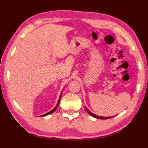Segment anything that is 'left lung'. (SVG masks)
<instances>
[{
    "mask_svg": "<svg viewBox=\"0 0 148 148\" xmlns=\"http://www.w3.org/2000/svg\"><path fill=\"white\" fill-rule=\"evenodd\" d=\"M86 108V110H87V112H88L89 114H90L91 116H92L93 117H94V118H96V119H110V118H112V116H108V117H104V116H97V115H96V114H94V113H92V112H91V111H90L88 110V108Z\"/></svg>",
    "mask_w": 148,
    "mask_h": 148,
    "instance_id": "obj_1",
    "label": "left lung"
}]
</instances>
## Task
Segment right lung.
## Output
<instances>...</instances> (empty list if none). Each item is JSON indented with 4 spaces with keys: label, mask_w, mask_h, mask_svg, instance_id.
I'll return each instance as SVG.
<instances>
[{
    "label": "right lung",
    "mask_w": 148,
    "mask_h": 148,
    "mask_svg": "<svg viewBox=\"0 0 148 148\" xmlns=\"http://www.w3.org/2000/svg\"><path fill=\"white\" fill-rule=\"evenodd\" d=\"M61 96H62V92H61V94H60V97H59V100H58V103H57V104H56V106L54 107V109H52V110H51V111H50V112H48V113H46V114H43V115H41V116H47V115H48V114H52V112H54V111H55L56 110V108H58V104H59V102H60V98H61Z\"/></svg>",
    "instance_id": "add662e5"
}]
</instances>
